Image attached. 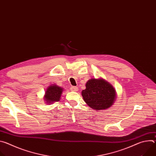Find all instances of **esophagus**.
Here are the masks:
<instances>
[{
    "mask_svg": "<svg viewBox=\"0 0 156 156\" xmlns=\"http://www.w3.org/2000/svg\"><path fill=\"white\" fill-rule=\"evenodd\" d=\"M78 88L77 87H76V86H72L70 87V90L72 91H78Z\"/></svg>",
    "mask_w": 156,
    "mask_h": 156,
    "instance_id": "1",
    "label": "esophagus"
}]
</instances>
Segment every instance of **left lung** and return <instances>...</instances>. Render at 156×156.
<instances>
[{
  "label": "left lung",
  "mask_w": 156,
  "mask_h": 156,
  "mask_svg": "<svg viewBox=\"0 0 156 156\" xmlns=\"http://www.w3.org/2000/svg\"><path fill=\"white\" fill-rule=\"evenodd\" d=\"M81 95L84 102L96 110L109 108L117 96L114 87L102 78L89 80Z\"/></svg>",
  "instance_id": "8db88e82"
}]
</instances>
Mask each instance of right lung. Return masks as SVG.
I'll list each match as a JSON object with an SVG mask.
<instances>
[{
  "label": "right lung",
  "instance_id": "right-lung-1",
  "mask_svg": "<svg viewBox=\"0 0 156 156\" xmlns=\"http://www.w3.org/2000/svg\"><path fill=\"white\" fill-rule=\"evenodd\" d=\"M63 91V90L62 87L58 86L56 84H52L49 86L44 96V100L46 101V104H52L59 101Z\"/></svg>",
  "mask_w": 156,
  "mask_h": 156
}]
</instances>
